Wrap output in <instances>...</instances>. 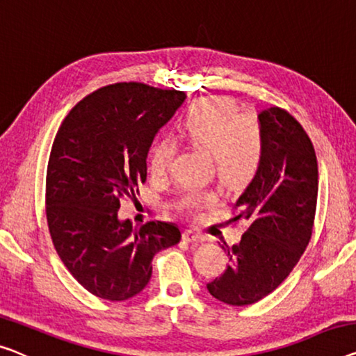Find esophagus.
Returning <instances> with one entry per match:
<instances>
[{"mask_svg":"<svg viewBox=\"0 0 356 356\" xmlns=\"http://www.w3.org/2000/svg\"><path fill=\"white\" fill-rule=\"evenodd\" d=\"M182 240L187 241V243H203L204 238L198 235V233H193L192 230H185L182 233Z\"/></svg>","mask_w":356,"mask_h":356,"instance_id":"obj_1","label":"esophagus"}]
</instances>
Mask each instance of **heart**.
<instances>
[{"mask_svg":"<svg viewBox=\"0 0 356 356\" xmlns=\"http://www.w3.org/2000/svg\"><path fill=\"white\" fill-rule=\"evenodd\" d=\"M180 134L195 145L211 152L214 171L229 185L248 184L256 176L264 156L262 131L257 121L241 115L229 97H206L195 102L179 123ZM177 145L169 137L153 142L148 152V172L153 179L168 177ZM208 190H188L177 200L182 214H195L214 203Z\"/></svg>","mask_w":356,"mask_h":356,"instance_id":"heart-1","label":"heart"}]
</instances>
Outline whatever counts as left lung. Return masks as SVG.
<instances>
[{"label":"left lung","mask_w":356,"mask_h":356,"mask_svg":"<svg viewBox=\"0 0 356 356\" xmlns=\"http://www.w3.org/2000/svg\"><path fill=\"white\" fill-rule=\"evenodd\" d=\"M264 139L261 168L235 203L230 224H243L241 241L227 246V265L208 283L217 300L251 305L273 293L299 262L314 232L318 198L315 148L284 108L259 113Z\"/></svg>","instance_id":"obj_1"}]
</instances>
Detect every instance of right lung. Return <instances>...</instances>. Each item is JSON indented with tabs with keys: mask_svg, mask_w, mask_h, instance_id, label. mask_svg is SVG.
<instances>
[{
	"mask_svg": "<svg viewBox=\"0 0 356 356\" xmlns=\"http://www.w3.org/2000/svg\"><path fill=\"white\" fill-rule=\"evenodd\" d=\"M187 95L144 83H115L86 95L57 131L46 172L47 227L60 261L100 299L139 294L156 252L180 241V230L150 220L121 222L123 200H136L147 180L155 134Z\"/></svg>",
	"mask_w": 356,
	"mask_h": 356,
	"instance_id": "obj_1",
	"label": "right lung"
}]
</instances>
